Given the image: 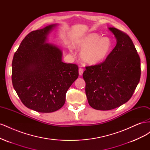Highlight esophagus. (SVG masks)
<instances>
[{"instance_id": "34e87169", "label": "esophagus", "mask_w": 150, "mask_h": 150, "mask_svg": "<svg viewBox=\"0 0 150 150\" xmlns=\"http://www.w3.org/2000/svg\"><path fill=\"white\" fill-rule=\"evenodd\" d=\"M83 74V69L82 68H79V76H82Z\"/></svg>"}]
</instances>
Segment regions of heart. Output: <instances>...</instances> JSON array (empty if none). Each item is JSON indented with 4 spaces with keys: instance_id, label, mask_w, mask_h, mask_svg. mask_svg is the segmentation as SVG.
<instances>
[{
    "instance_id": "1",
    "label": "heart",
    "mask_w": 150,
    "mask_h": 150,
    "mask_svg": "<svg viewBox=\"0 0 150 150\" xmlns=\"http://www.w3.org/2000/svg\"><path fill=\"white\" fill-rule=\"evenodd\" d=\"M73 46L82 50L80 59L84 64L94 66L106 59L111 50L112 42L109 38H101L98 34L89 33L77 39Z\"/></svg>"
}]
</instances>
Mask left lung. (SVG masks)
<instances>
[{
    "label": "left lung",
    "instance_id": "1",
    "mask_svg": "<svg viewBox=\"0 0 150 150\" xmlns=\"http://www.w3.org/2000/svg\"><path fill=\"white\" fill-rule=\"evenodd\" d=\"M108 29L116 39L115 47L105 61L86 67L83 74L89 104L101 111L112 110L128 101L141 76L140 58L132 40L115 28Z\"/></svg>",
    "mask_w": 150,
    "mask_h": 150
}]
</instances>
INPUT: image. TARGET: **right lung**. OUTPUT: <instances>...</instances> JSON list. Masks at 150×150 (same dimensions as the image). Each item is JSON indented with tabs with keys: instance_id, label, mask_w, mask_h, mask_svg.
<instances>
[{
	"instance_id": "right-lung-1",
	"label": "right lung",
	"mask_w": 150,
	"mask_h": 150,
	"mask_svg": "<svg viewBox=\"0 0 150 150\" xmlns=\"http://www.w3.org/2000/svg\"><path fill=\"white\" fill-rule=\"evenodd\" d=\"M57 25L27 35L12 60L13 88L27 108L39 112L61 108L68 89L79 76L78 66L63 62L62 50L47 42L49 34Z\"/></svg>"
}]
</instances>
